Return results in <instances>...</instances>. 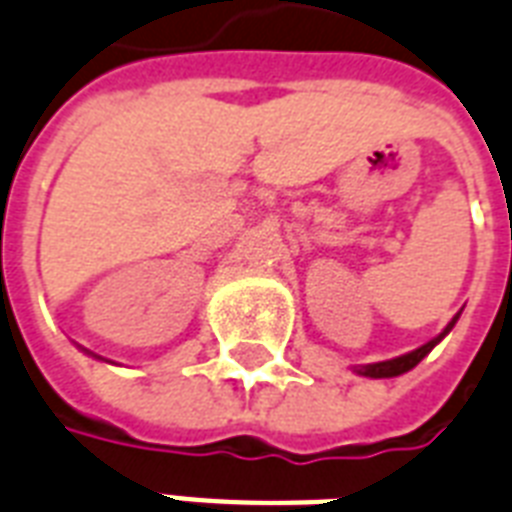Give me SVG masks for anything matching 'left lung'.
<instances>
[{
	"label": "left lung",
	"instance_id": "obj_1",
	"mask_svg": "<svg viewBox=\"0 0 512 512\" xmlns=\"http://www.w3.org/2000/svg\"><path fill=\"white\" fill-rule=\"evenodd\" d=\"M459 320V312L451 318V323L446 328H443L441 334L435 336V339H430L427 344H422L419 350L414 352H406V355H400V358H392V360H382V363H368V366H358L355 368V374L360 376H371V379H390V376H400V374H406V371H411V368L417 366L419 360L425 358L427 352L433 350L435 344L441 342L443 336L449 334L451 328H454V323Z\"/></svg>",
	"mask_w": 512,
	"mask_h": 512
}]
</instances>
